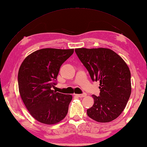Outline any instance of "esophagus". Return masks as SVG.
Listing matches in <instances>:
<instances>
[{
    "label": "esophagus",
    "mask_w": 147,
    "mask_h": 147,
    "mask_svg": "<svg viewBox=\"0 0 147 147\" xmlns=\"http://www.w3.org/2000/svg\"><path fill=\"white\" fill-rule=\"evenodd\" d=\"M76 96H78V97H85V96H86V93H83L82 94H75Z\"/></svg>",
    "instance_id": "esophagus-1"
}]
</instances>
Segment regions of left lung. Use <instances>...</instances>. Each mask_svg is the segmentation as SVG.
<instances>
[{
  "label": "left lung",
  "instance_id": "left-lung-1",
  "mask_svg": "<svg viewBox=\"0 0 147 147\" xmlns=\"http://www.w3.org/2000/svg\"><path fill=\"white\" fill-rule=\"evenodd\" d=\"M80 61L93 82H100L94 104L87 109L88 116L100 123L114 120L124 111L131 92V73L119 55L109 49H76Z\"/></svg>",
  "mask_w": 147,
  "mask_h": 147
}]
</instances>
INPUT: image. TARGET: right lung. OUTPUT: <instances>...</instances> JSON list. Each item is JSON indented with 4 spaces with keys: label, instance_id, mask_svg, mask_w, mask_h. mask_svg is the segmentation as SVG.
Here are the masks:
<instances>
[{
    "label": "right lung",
    "instance_id": "add662e5",
    "mask_svg": "<svg viewBox=\"0 0 147 147\" xmlns=\"http://www.w3.org/2000/svg\"><path fill=\"white\" fill-rule=\"evenodd\" d=\"M74 49H43L24 59L18 72L21 97L30 114L40 123L54 124L67 115L71 95L56 92L57 76L61 65Z\"/></svg>",
    "mask_w": 147,
    "mask_h": 147
}]
</instances>
